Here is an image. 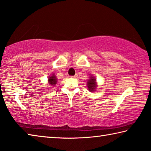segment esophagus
Returning <instances> with one entry per match:
<instances>
[{
    "label": "esophagus",
    "instance_id": "obj_1",
    "mask_svg": "<svg viewBox=\"0 0 151 151\" xmlns=\"http://www.w3.org/2000/svg\"><path fill=\"white\" fill-rule=\"evenodd\" d=\"M78 77V75L77 74H76L75 76H71V78H76Z\"/></svg>",
    "mask_w": 151,
    "mask_h": 151
}]
</instances>
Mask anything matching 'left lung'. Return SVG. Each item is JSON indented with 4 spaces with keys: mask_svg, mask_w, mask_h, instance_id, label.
<instances>
[{
    "mask_svg": "<svg viewBox=\"0 0 151 151\" xmlns=\"http://www.w3.org/2000/svg\"><path fill=\"white\" fill-rule=\"evenodd\" d=\"M87 86H88V88L89 91L93 92L96 91L97 85L96 82V79L93 76H91V78L88 80V82H87Z\"/></svg>",
    "mask_w": 151,
    "mask_h": 151,
    "instance_id": "1",
    "label": "left lung"
}]
</instances>
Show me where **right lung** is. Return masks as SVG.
Returning <instances> with one entry per match:
<instances>
[{
	"instance_id": "add662e5",
	"label": "right lung",
	"mask_w": 151,
	"mask_h": 151,
	"mask_svg": "<svg viewBox=\"0 0 151 151\" xmlns=\"http://www.w3.org/2000/svg\"><path fill=\"white\" fill-rule=\"evenodd\" d=\"M57 78L54 73H52L51 76H49L48 79H47V82H48L49 86H55V84L57 83Z\"/></svg>"
}]
</instances>
